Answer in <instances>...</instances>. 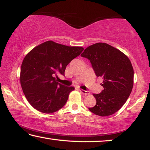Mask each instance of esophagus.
I'll use <instances>...</instances> for the list:
<instances>
[{"label":"esophagus","instance_id":"esophagus-1","mask_svg":"<svg viewBox=\"0 0 150 150\" xmlns=\"http://www.w3.org/2000/svg\"><path fill=\"white\" fill-rule=\"evenodd\" d=\"M80 91L81 92V93L83 94H89V92L87 91H84V90L83 89H80Z\"/></svg>","mask_w":150,"mask_h":150}]
</instances>
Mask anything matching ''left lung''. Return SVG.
Listing matches in <instances>:
<instances>
[{"label":"left lung","instance_id":"obj_1","mask_svg":"<svg viewBox=\"0 0 150 150\" xmlns=\"http://www.w3.org/2000/svg\"><path fill=\"white\" fill-rule=\"evenodd\" d=\"M81 56L91 62L97 77H102L104 89L94 94L96 100L89 110L101 117L114 114L123 107L133 86V69L127 56L105 43L88 46Z\"/></svg>","mask_w":150,"mask_h":150}]
</instances>
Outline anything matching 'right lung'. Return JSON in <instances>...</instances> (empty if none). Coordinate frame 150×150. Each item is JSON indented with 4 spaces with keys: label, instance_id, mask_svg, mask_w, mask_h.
<instances>
[{
    "label": "right lung",
    "instance_id": "obj_1",
    "mask_svg": "<svg viewBox=\"0 0 150 150\" xmlns=\"http://www.w3.org/2000/svg\"><path fill=\"white\" fill-rule=\"evenodd\" d=\"M84 48L70 47L48 41L30 51L21 67L20 81L25 97L32 107L43 113L59 110L74 90L57 82V74L64 76L66 66Z\"/></svg>",
    "mask_w": 150,
    "mask_h": 150
}]
</instances>
